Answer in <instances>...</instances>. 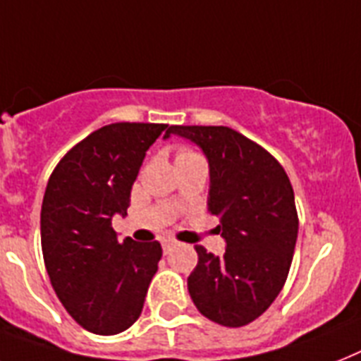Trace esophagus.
<instances>
[{
    "mask_svg": "<svg viewBox=\"0 0 361 361\" xmlns=\"http://www.w3.org/2000/svg\"><path fill=\"white\" fill-rule=\"evenodd\" d=\"M172 247H176L174 239H163V250L169 252Z\"/></svg>",
    "mask_w": 361,
    "mask_h": 361,
    "instance_id": "34e87169",
    "label": "esophagus"
}]
</instances>
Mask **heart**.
Returning a JSON list of instances; mask_svg holds the SVG:
<instances>
[{
  "label": "heart",
  "mask_w": 361,
  "mask_h": 361,
  "mask_svg": "<svg viewBox=\"0 0 361 361\" xmlns=\"http://www.w3.org/2000/svg\"><path fill=\"white\" fill-rule=\"evenodd\" d=\"M189 154H195V152H190V150H181L180 155H189Z\"/></svg>",
  "instance_id": "obj_1"
}]
</instances>
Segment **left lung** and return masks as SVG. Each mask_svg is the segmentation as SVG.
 Wrapping results in <instances>:
<instances>
[{
  "label": "left lung",
  "instance_id": "8db88e82",
  "mask_svg": "<svg viewBox=\"0 0 361 361\" xmlns=\"http://www.w3.org/2000/svg\"><path fill=\"white\" fill-rule=\"evenodd\" d=\"M171 133L200 146L209 163L207 211L226 252L204 247L187 287L198 312L222 326L256 321L274 302L297 245L295 192L283 166L265 148L226 126H171Z\"/></svg>",
  "mask_w": 361,
  "mask_h": 361
}]
</instances>
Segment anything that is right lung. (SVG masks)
I'll return each instance as SVG.
<instances>
[{"instance_id": "obj_1", "label": "right lung", "mask_w": 361, "mask_h": 361, "mask_svg": "<svg viewBox=\"0 0 361 361\" xmlns=\"http://www.w3.org/2000/svg\"><path fill=\"white\" fill-rule=\"evenodd\" d=\"M169 124L116 122L59 161L44 192L40 239L49 282L79 326L114 336L139 319L163 250L118 241L113 216L130 207L146 150Z\"/></svg>"}]
</instances>
